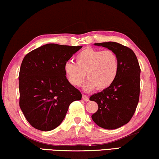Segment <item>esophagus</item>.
<instances>
[{"label": "esophagus", "mask_w": 159, "mask_h": 159, "mask_svg": "<svg viewBox=\"0 0 159 159\" xmlns=\"http://www.w3.org/2000/svg\"><path fill=\"white\" fill-rule=\"evenodd\" d=\"M82 97V99L84 100V101H89V97H87V95H84V94H83Z\"/></svg>", "instance_id": "esophagus-1"}]
</instances>
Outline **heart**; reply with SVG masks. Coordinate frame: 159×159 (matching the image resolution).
Segmentation results:
<instances>
[{
	"label": "heart",
	"instance_id": "b5f03b06",
	"mask_svg": "<svg viewBox=\"0 0 159 159\" xmlns=\"http://www.w3.org/2000/svg\"><path fill=\"white\" fill-rule=\"evenodd\" d=\"M75 62L76 65L70 62L65 64V73L74 87L82 84L86 74L88 80L84 89L87 92L97 87L98 90L107 89L115 81L118 72V58L111 50L85 48L75 57Z\"/></svg>",
	"mask_w": 159,
	"mask_h": 159
}]
</instances>
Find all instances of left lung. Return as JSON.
I'll list each match as a JSON object with an SVG mask.
<instances>
[{"mask_svg": "<svg viewBox=\"0 0 159 159\" xmlns=\"http://www.w3.org/2000/svg\"><path fill=\"white\" fill-rule=\"evenodd\" d=\"M94 45L113 51L118 58L119 69L110 87L89 98L98 106L92 118L102 128L117 129L128 123L136 110L139 98L141 70L136 55L127 46L113 41Z\"/></svg>", "mask_w": 159, "mask_h": 159, "instance_id": "left-lung-1", "label": "left lung"}]
</instances>
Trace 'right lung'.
Returning <instances> with one entry per match:
<instances>
[{
	"mask_svg": "<svg viewBox=\"0 0 159 159\" xmlns=\"http://www.w3.org/2000/svg\"><path fill=\"white\" fill-rule=\"evenodd\" d=\"M82 47L48 43L25 56L19 74L20 107L30 124L41 131L60 125L82 93L67 80L65 64Z\"/></svg>",
	"mask_w": 159,
	"mask_h": 159,
	"instance_id": "right-lung-1",
	"label": "right lung"
}]
</instances>
